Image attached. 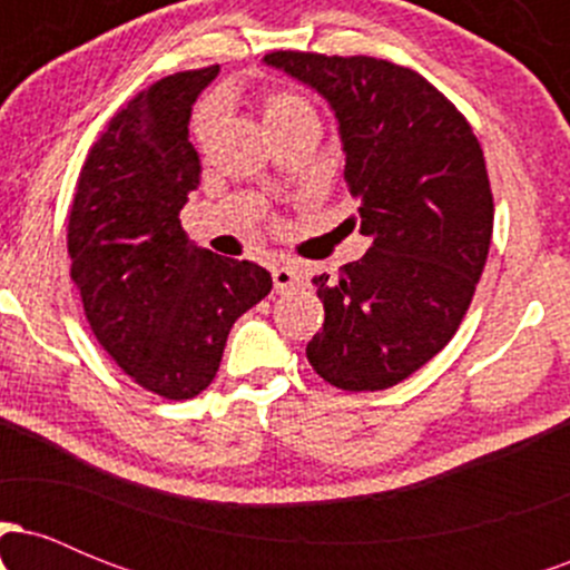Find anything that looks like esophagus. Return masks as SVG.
<instances>
[{"instance_id":"34e87169","label":"esophagus","mask_w":570,"mask_h":570,"mask_svg":"<svg viewBox=\"0 0 570 570\" xmlns=\"http://www.w3.org/2000/svg\"><path fill=\"white\" fill-rule=\"evenodd\" d=\"M273 284H276V294H289L303 286V276L299 271L289 263L273 267Z\"/></svg>"}]
</instances>
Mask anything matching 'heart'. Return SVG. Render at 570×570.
Masks as SVG:
<instances>
[{"instance_id":"obj_1","label":"heart","mask_w":570,"mask_h":570,"mask_svg":"<svg viewBox=\"0 0 570 570\" xmlns=\"http://www.w3.org/2000/svg\"><path fill=\"white\" fill-rule=\"evenodd\" d=\"M259 112H263V120L271 134H278V130H286L292 126H303V122H316L318 126L316 104H313L307 96L299 94V90H292V88L265 90V94L259 96ZM217 122H219V104L208 101L198 112V117H195V136H198L200 144L212 139Z\"/></svg>"}]
</instances>
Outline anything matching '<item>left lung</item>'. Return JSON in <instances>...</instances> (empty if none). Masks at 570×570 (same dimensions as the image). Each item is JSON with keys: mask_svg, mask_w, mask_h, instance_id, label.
<instances>
[{"mask_svg": "<svg viewBox=\"0 0 570 570\" xmlns=\"http://www.w3.org/2000/svg\"><path fill=\"white\" fill-rule=\"evenodd\" d=\"M265 63L335 109L362 259L313 278L324 326L307 362L343 391H383L434 358L466 316L493 235L485 158L426 77L370 56L273 50ZM356 222V219H353Z\"/></svg>", "mask_w": 570, "mask_h": 570, "instance_id": "left-lung-1", "label": "left lung"}]
</instances>
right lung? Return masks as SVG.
<instances>
[{"label":"right lung","instance_id":"right-lung-1","mask_svg":"<svg viewBox=\"0 0 570 570\" xmlns=\"http://www.w3.org/2000/svg\"><path fill=\"white\" fill-rule=\"evenodd\" d=\"M217 71H176L130 98L90 147L69 208L71 281L90 330L126 375L174 402L208 389L233 324L273 289L265 267L181 230L200 185L189 112Z\"/></svg>","mask_w":570,"mask_h":570}]
</instances>
